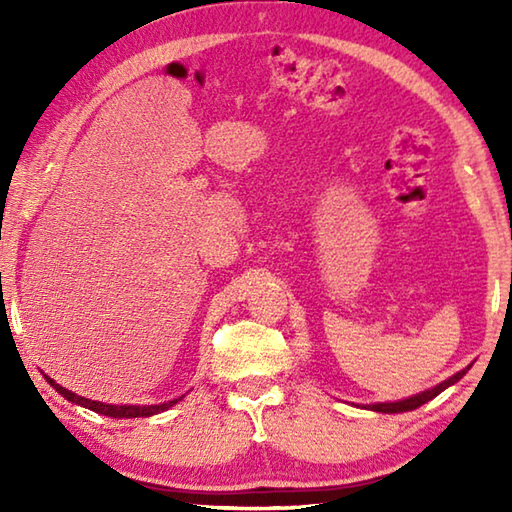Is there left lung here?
I'll return each instance as SVG.
<instances>
[{
    "mask_svg": "<svg viewBox=\"0 0 512 512\" xmlns=\"http://www.w3.org/2000/svg\"><path fill=\"white\" fill-rule=\"evenodd\" d=\"M463 375H465V370L456 372L454 377H449L447 381H443V384H438L436 388H431V391H424V393H420V395H413V397H409V400H402V402H386V404H370L368 409H370V411H379V413H402V411H413V409H418V406H422L424 402H429V400H433V397H436V395L443 393L447 386L456 384V381L461 379Z\"/></svg>",
    "mask_w": 512,
    "mask_h": 512,
    "instance_id": "8db88e82",
    "label": "left lung"
}]
</instances>
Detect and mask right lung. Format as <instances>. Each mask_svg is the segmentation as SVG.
Masks as SVG:
<instances>
[{"mask_svg": "<svg viewBox=\"0 0 512 512\" xmlns=\"http://www.w3.org/2000/svg\"><path fill=\"white\" fill-rule=\"evenodd\" d=\"M51 386L56 388V391L65 397V400H69V402H74V404H81V406H85V409H90V411H94V413H101V415H108V418H149V415H155V413H160V411H167L169 406H173L176 404L178 400H171V402H164V404H153V406H115V404H101V402H94V400H88V397H81V395H76V393H72V391H67V388H63V386H58L54 379H49V377H45Z\"/></svg>", "mask_w": 512, "mask_h": 512, "instance_id": "obj_1", "label": "right lung"}]
</instances>
